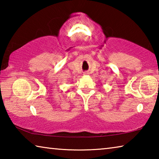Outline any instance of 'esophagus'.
Masks as SVG:
<instances>
[{
  "label": "esophagus",
  "mask_w": 159,
  "mask_h": 159,
  "mask_svg": "<svg viewBox=\"0 0 159 159\" xmlns=\"http://www.w3.org/2000/svg\"><path fill=\"white\" fill-rule=\"evenodd\" d=\"M88 72H85L84 73V75H88Z\"/></svg>",
  "instance_id": "esophagus-1"
}]
</instances>
